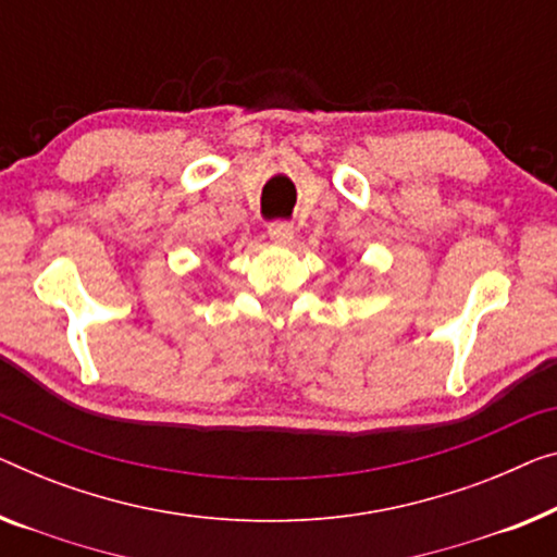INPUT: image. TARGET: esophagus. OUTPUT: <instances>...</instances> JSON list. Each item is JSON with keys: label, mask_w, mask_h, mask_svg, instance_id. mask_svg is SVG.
<instances>
[{"label": "esophagus", "mask_w": 557, "mask_h": 557, "mask_svg": "<svg viewBox=\"0 0 557 557\" xmlns=\"http://www.w3.org/2000/svg\"><path fill=\"white\" fill-rule=\"evenodd\" d=\"M268 235H270L272 243H277V245H287V243H293V237H295V227L289 225V222H272V225L268 227Z\"/></svg>", "instance_id": "1"}]
</instances>
